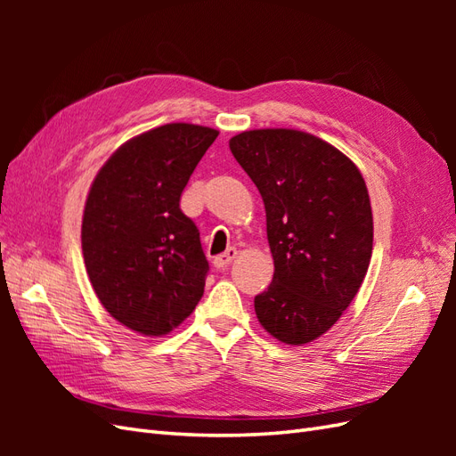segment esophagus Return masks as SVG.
Instances as JSON below:
<instances>
[{
  "mask_svg": "<svg viewBox=\"0 0 456 456\" xmlns=\"http://www.w3.org/2000/svg\"><path fill=\"white\" fill-rule=\"evenodd\" d=\"M238 256V251L233 249V247H230V249H226L223 255H218V256H215V260H213V265H215V268H226L230 262Z\"/></svg>",
  "mask_w": 456,
  "mask_h": 456,
  "instance_id": "esophagus-1",
  "label": "esophagus"
}]
</instances>
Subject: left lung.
I'll list each match as a JSON object with an SVG mask.
<instances>
[{
    "mask_svg": "<svg viewBox=\"0 0 456 456\" xmlns=\"http://www.w3.org/2000/svg\"><path fill=\"white\" fill-rule=\"evenodd\" d=\"M266 209L273 278L255 297L260 325L302 346L333 327L360 291L372 253L369 191L355 163L317 136L255 129L230 139Z\"/></svg>",
    "mask_w": 456,
    "mask_h": 456,
    "instance_id": "8db88e82",
    "label": "left lung"
}]
</instances>
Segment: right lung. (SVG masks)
Here are the masks:
<instances>
[{"instance_id": "obj_1", "label": "right lung", "mask_w": 456, "mask_h": 456, "mask_svg": "<svg viewBox=\"0 0 456 456\" xmlns=\"http://www.w3.org/2000/svg\"><path fill=\"white\" fill-rule=\"evenodd\" d=\"M216 129L167 123L121 144L96 173L81 223L91 285L106 312L144 337L194 312L209 272L181 194Z\"/></svg>"}]
</instances>
